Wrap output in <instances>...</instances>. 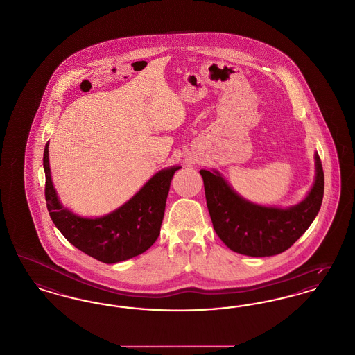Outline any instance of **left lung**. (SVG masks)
Here are the masks:
<instances>
[{
    "instance_id": "8db88e82",
    "label": "left lung",
    "mask_w": 355,
    "mask_h": 355,
    "mask_svg": "<svg viewBox=\"0 0 355 355\" xmlns=\"http://www.w3.org/2000/svg\"><path fill=\"white\" fill-rule=\"evenodd\" d=\"M315 181L308 197L289 209L264 207L239 197L218 171H200L207 209L216 235L234 252L263 257L286 251L312 225L324 197L318 153Z\"/></svg>"
}]
</instances>
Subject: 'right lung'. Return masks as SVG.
<instances>
[{"label": "right lung", "mask_w": 355, "mask_h": 355, "mask_svg": "<svg viewBox=\"0 0 355 355\" xmlns=\"http://www.w3.org/2000/svg\"><path fill=\"white\" fill-rule=\"evenodd\" d=\"M43 169L46 205L58 230L82 252L101 263L114 264L140 255L157 241L171 178L181 168L158 171L125 205L95 219L80 218L60 205L51 182L49 142L43 152Z\"/></svg>", "instance_id": "obj_1"}]
</instances>
